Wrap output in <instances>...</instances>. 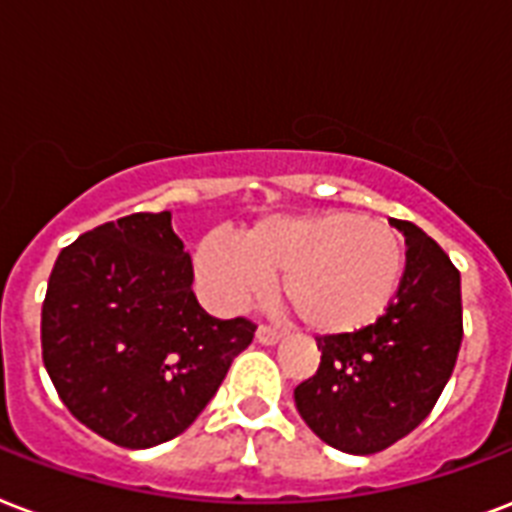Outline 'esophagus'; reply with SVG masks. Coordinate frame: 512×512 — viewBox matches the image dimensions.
<instances>
[{
	"mask_svg": "<svg viewBox=\"0 0 512 512\" xmlns=\"http://www.w3.org/2000/svg\"><path fill=\"white\" fill-rule=\"evenodd\" d=\"M256 339H259L261 344H277L280 339H283V331H277V328H272V326H259V331H256Z\"/></svg>",
	"mask_w": 512,
	"mask_h": 512,
	"instance_id": "esophagus-1",
	"label": "esophagus"
}]
</instances>
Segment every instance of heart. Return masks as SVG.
Wrapping results in <instances>:
<instances>
[{
  "label": "heart",
  "instance_id": "heart-1",
  "mask_svg": "<svg viewBox=\"0 0 512 512\" xmlns=\"http://www.w3.org/2000/svg\"><path fill=\"white\" fill-rule=\"evenodd\" d=\"M406 251L398 232L350 211L269 216L243 240L205 235L194 269L213 307L240 312L280 277V299L318 334H352L390 310L403 280Z\"/></svg>",
  "mask_w": 512,
  "mask_h": 512
}]
</instances>
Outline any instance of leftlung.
I'll use <instances>...</instances> for the list:
<instances>
[{"label": "left lung", "mask_w": 512, "mask_h": 512, "mask_svg": "<svg viewBox=\"0 0 512 512\" xmlns=\"http://www.w3.org/2000/svg\"><path fill=\"white\" fill-rule=\"evenodd\" d=\"M390 310L355 334L320 336L315 376L293 390L301 419L347 454L387 449L433 411L462 344V283L441 245L411 221Z\"/></svg>", "instance_id": "1"}]
</instances>
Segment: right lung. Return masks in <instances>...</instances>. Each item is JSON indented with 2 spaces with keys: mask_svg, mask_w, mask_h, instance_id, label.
Instances as JSON below:
<instances>
[{
  "mask_svg": "<svg viewBox=\"0 0 512 512\" xmlns=\"http://www.w3.org/2000/svg\"><path fill=\"white\" fill-rule=\"evenodd\" d=\"M192 280L170 211L90 229L58 253L50 272L42 304L47 374L63 406L122 449L184 433L253 342L251 320L208 315Z\"/></svg>",
  "mask_w": 512,
  "mask_h": 512,
  "instance_id": "obj_1",
  "label": "right lung"
}]
</instances>
